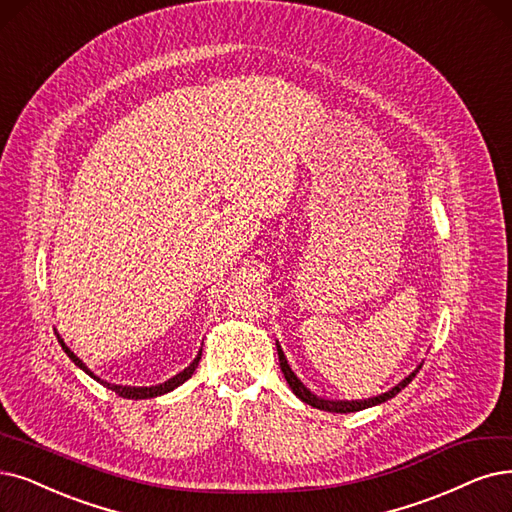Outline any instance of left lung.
Masks as SVG:
<instances>
[{"label":"left lung","mask_w":512,"mask_h":512,"mask_svg":"<svg viewBox=\"0 0 512 512\" xmlns=\"http://www.w3.org/2000/svg\"><path fill=\"white\" fill-rule=\"evenodd\" d=\"M277 353H279V365H281V372H283V376H285V380H288V384H290V388L294 391V395L298 397V399H302L304 403H309V405H313V407H317V410H323V412H334V414H346V412H359V410H365V407H372V405H378V403H384V401H388L391 397H395L401 388H405L407 384H410L414 378H416V374L420 372V367L422 365H418L416 370L407 376V378H403L397 386H393L391 391L388 393H382V395H378V397H372V399H363V401H327V399H319L317 395H313L309 388H306L298 378H296V374L290 370V365H288V361H285V355H283V351H281V346L277 344Z\"/></svg>","instance_id":"left-lung-1"}]
</instances>
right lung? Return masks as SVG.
<instances>
[{
  "instance_id": "1",
  "label": "right lung",
  "mask_w": 512,
  "mask_h": 512,
  "mask_svg": "<svg viewBox=\"0 0 512 512\" xmlns=\"http://www.w3.org/2000/svg\"><path fill=\"white\" fill-rule=\"evenodd\" d=\"M58 342H60V346H63L65 349V353L71 357V361L75 363V365H79L81 370H84L86 374H90L94 380H98L102 386H107V388H111V391H115L117 395H121V397H126V399H151V397H159V395H166V393H170V391H174L176 386H180L182 382L185 380H189L191 376H193V372H195V367L199 365V359H201V353L193 359V363L189 365V367H185V370H182L180 374H176L174 378H170V380H166V382H161V384H157V386H119V384H109V382H105V380H100V378H96L88 367L84 365V361H81L77 355H73L71 353V349H67L65 346V342L58 338Z\"/></svg>"
}]
</instances>
